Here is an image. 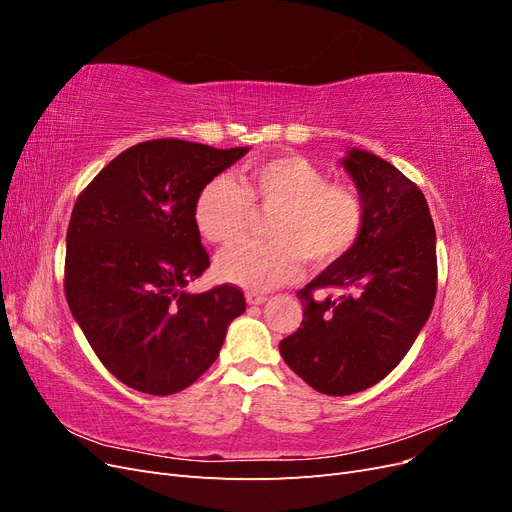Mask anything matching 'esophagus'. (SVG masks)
Wrapping results in <instances>:
<instances>
[{
	"instance_id": "esophagus-1",
	"label": "esophagus",
	"mask_w": 512,
	"mask_h": 512,
	"mask_svg": "<svg viewBox=\"0 0 512 512\" xmlns=\"http://www.w3.org/2000/svg\"><path fill=\"white\" fill-rule=\"evenodd\" d=\"M245 299H247V303H250V305H262V303L267 301L265 294H258V292H247Z\"/></svg>"
}]
</instances>
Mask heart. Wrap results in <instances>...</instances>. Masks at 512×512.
<instances>
[{
	"label": "heart",
	"mask_w": 512,
	"mask_h": 512,
	"mask_svg": "<svg viewBox=\"0 0 512 512\" xmlns=\"http://www.w3.org/2000/svg\"><path fill=\"white\" fill-rule=\"evenodd\" d=\"M254 211L271 213V241H243L218 258L224 282L273 290L301 273L303 258L329 265L359 239L365 205L352 185L329 183L303 156H277L241 170L237 181L215 177L198 192L194 220L207 241L230 245L252 226Z\"/></svg>",
	"instance_id": "1"
}]
</instances>
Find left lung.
Masks as SVG:
<instances>
[{"label":"left lung","mask_w":512,"mask_h":512,"mask_svg":"<svg viewBox=\"0 0 512 512\" xmlns=\"http://www.w3.org/2000/svg\"><path fill=\"white\" fill-rule=\"evenodd\" d=\"M365 205L350 250L297 297L303 322L280 342L286 365L324 395H352L386 378L431 314L438 286L436 228L423 192L386 160L348 149L342 160ZM339 287V300L313 299Z\"/></svg>","instance_id":"8db88e82"}]
</instances>
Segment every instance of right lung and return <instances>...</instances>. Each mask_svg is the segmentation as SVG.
<instances>
[{
    "mask_svg": "<svg viewBox=\"0 0 512 512\" xmlns=\"http://www.w3.org/2000/svg\"><path fill=\"white\" fill-rule=\"evenodd\" d=\"M250 147L158 138L108 162L76 198L66 235V299L102 365L134 391L173 395L218 359L245 312L230 284L185 290L209 267L198 192Z\"/></svg>",
    "mask_w": 512,
    "mask_h": 512,
    "instance_id": "obj_1",
    "label": "right lung"
}]
</instances>
